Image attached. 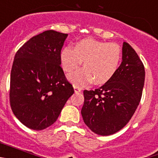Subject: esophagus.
<instances>
[{"label": "esophagus", "mask_w": 158, "mask_h": 158, "mask_svg": "<svg viewBox=\"0 0 158 158\" xmlns=\"http://www.w3.org/2000/svg\"><path fill=\"white\" fill-rule=\"evenodd\" d=\"M73 89H74V92L76 93H80V92L81 91V88L78 87V86H77V85H73Z\"/></svg>", "instance_id": "obj_1"}]
</instances>
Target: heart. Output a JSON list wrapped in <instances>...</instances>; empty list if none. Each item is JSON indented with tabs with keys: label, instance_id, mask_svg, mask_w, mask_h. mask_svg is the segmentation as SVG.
Listing matches in <instances>:
<instances>
[{
	"label": "heart",
	"instance_id": "obj_1",
	"mask_svg": "<svg viewBox=\"0 0 158 158\" xmlns=\"http://www.w3.org/2000/svg\"><path fill=\"white\" fill-rule=\"evenodd\" d=\"M122 59L120 47L93 39L77 42L74 48L67 47L60 54V62L65 72L77 69L83 62L84 68L70 73L68 79L77 86H83L93 81L95 85L107 82L115 74Z\"/></svg>",
	"mask_w": 158,
	"mask_h": 158
}]
</instances>
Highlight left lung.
<instances>
[{
    "label": "left lung",
    "mask_w": 158,
    "mask_h": 158,
    "mask_svg": "<svg viewBox=\"0 0 158 158\" xmlns=\"http://www.w3.org/2000/svg\"><path fill=\"white\" fill-rule=\"evenodd\" d=\"M122 63L104 85L84 91L81 115L93 132L107 136L126 126L140 103L145 82V68L129 43L123 44Z\"/></svg>",
    "instance_id": "obj_1"
}]
</instances>
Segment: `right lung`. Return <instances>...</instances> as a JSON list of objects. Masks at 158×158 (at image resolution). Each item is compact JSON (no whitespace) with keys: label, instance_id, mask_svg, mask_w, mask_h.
Segmentation results:
<instances>
[{"label":"right lung","instance_id":"1","mask_svg":"<svg viewBox=\"0 0 158 158\" xmlns=\"http://www.w3.org/2000/svg\"><path fill=\"white\" fill-rule=\"evenodd\" d=\"M67 36L46 31L31 38L15 55L10 77L11 107L30 129L41 131L51 126L74 93L60 66L61 50Z\"/></svg>","mask_w":158,"mask_h":158}]
</instances>
